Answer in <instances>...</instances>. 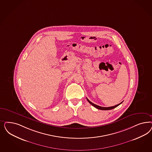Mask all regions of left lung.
<instances>
[{
	"label": "left lung",
	"instance_id": "left-lung-1",
	"mask_svg": "<svg viewBox=\"0 0 152 152\" xmlns=\"http://www.w3.org/2000/svg\"><path fill=\"white\" fill-rule=\"evenodd\" d=\"M87 101H88V102L90 103V104H91L93 106H94V107L96 108H97V109H99V110H112L113 108H114L116 107H118V106H119L120 104H121L122 102H121L120 103H119V104H118L117 105H115V106H111V107H101V106H98V105H97V104H94V103H92V102H91L89 99H88V98H87Z\"/></svg>",
	"mask_w": 152,
	"mask_h": 152
}]
</instances>
